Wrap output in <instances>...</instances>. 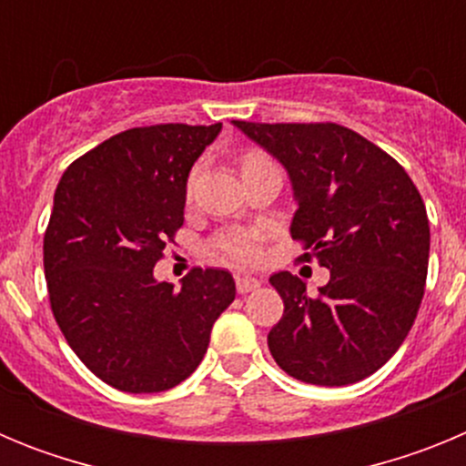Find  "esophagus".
<instances>
[{"label": "esophagus", "mask_w": 466, "mask_h": 466, "mask_svg": "<svg viewBox=\"0 0 466 466\" xmlns=\"http://www.w3.org/2000/svg\"><path fill=\"white\" fill-rule=\"evenodd\" d=\"M257 287H258L257 278H249V275H238V278H236L238 294H249V291L257 289Z\"/></svg>", "instance_id": "esophagus-1"}]
</instances>
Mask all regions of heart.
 <instances>
[{"mask_svg": "<svg viewBox=\"0 0 466 466\" xmlns=\"http://www.w3.org/2000/svg\"><path fill=\"white\" fill-rule=\"evenodd\" d=\"M266 163H273L268 156L258 149H249L242 154L240 170L249 172L254 167H261ZM193 187V177L188 182V188ZM212 252L226 263L233 266H257L263 257V240L261 233L257 230H226L212 240Z\"/></svg>", "mask_w": 466, "mask_h": 466, "instance_id": "heart-1", "label": "heart"}]
</instances>
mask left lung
I'll list each match as a JSON object with an SVG mask.
<instances>
[{
    "instance_id": "left-lung-1",
    "label": "left lung",
    "mask_w": 466,
    "mask_h": 466,
    "mask_svg": "<svg viewBox=\"0 0 466 466\" xmlns=\"http://www.w3.org/2000/svg\"><path fill=\"white\" fill-rule=\"evenodd\" d=\"M233 123L287 167L299 203L291 238L331 270L317 296L287 270L270 278L284 300L270 355L310 385L364 380L409 336L425 296L422 196L392 156L339 123Z\"/></svg>"
}]
</instances>
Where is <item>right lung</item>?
<instances>
[{
	"instance_id": "right-lung-1",
	"label": "right lung",
	"mask_w": 466,
	"mask_h": 466,
	"mask_svg": "<svg viewBox=\"0 0 466 466\" xmlns=\"http://www.w3.org/2000/svg\"><path fill=\"white\" fill-rule=\"evenodd\" d=\"M219 130L130 127L74 160L56 188L44 233L53 317L76 357L121 392L187 380L236 299L228 270L193 268L182 289L154 278L184 224L188 170Z\"/></svg>"
}]
</instances>
